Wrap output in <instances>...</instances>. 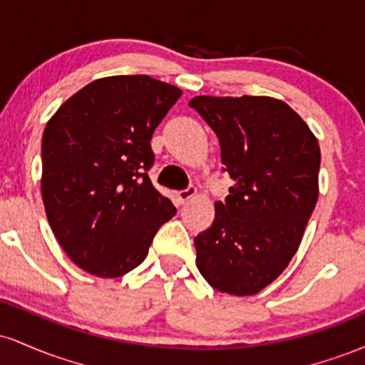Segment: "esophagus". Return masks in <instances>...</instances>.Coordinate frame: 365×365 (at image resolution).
<instances>
[{"instance_id": "esophagus-1", "label": "esophagus", "mask_w": 365, "mask_h": 365, "mask_svg": "<svg viewBox=\"0 0 365 365\" xmlns=\"http://www.w3.org/2000/svg\"><path fill=\"white\" fill-rule=\"evenodd\" d=\"M197 194V188L194 187V185H190V187H187L185 190H180L178 192V200L182 204H185L188 199H192V197H194Z\"/></svg>"}]
</instances>
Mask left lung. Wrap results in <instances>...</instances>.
<instances>
[{"label":"left lung","instance_id":"left-lung-1","mask_svg":"<svg viewBox=\"0 0 365 365\" xmlns=\"http://www.w3.org/2000/svg\"><path fill=\"white\" fill-rule=\"evenodd\" d=\"M233 180L215 221L194 238L197 269L216 290L254 295L292 261L319 195L321 150L307 123L267 96H197Z\"/></svg>","mask_w":365,"mask_h":365}]
</instances>
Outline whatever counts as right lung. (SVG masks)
Returning a JSON list of instances; mask_svg holds the SVG:
<instances>
[{
    "label": "right lung",
    "instance_id": "obj_1",
    "mask_svg": "<svg viewBox=\"0 0 365 365\" xmlns=\"http://www.w3.org/2000/svg\"><path fill=\"white\" fill-rule=\"evenodd\" d=\"M180 96L149 75L104 77L66 99L46 125V216L61 249L89 274L120 278L135 269L177 215L148 170L154 130Z\"/></svg>",
    "mask_w": 365,
    "mask_h": 365
}]
</instances>
